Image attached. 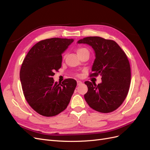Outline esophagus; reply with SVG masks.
<instances>
[{"mask_svg":"<svg viewBox=\"0 0 150 150\" xmlns=\"http://www.w3.org/2000/svg\"><path fill=\"white\" fill-rule=\"evenodd\" d=\"M76 82H77V85H80L82 83V82L81 81H79V80H78Z\"/></svg>","mask_w":150,"mask_h":150,"instance_id":"esophagus-1","label":"esophagus"}]
</instances>
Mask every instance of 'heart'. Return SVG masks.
<instances>
[{
	"instance_id": "b5f03b06",
	"label": "heart",
	"mask_w": 150,
	"mask_h": 150,
	"mask_svg": "<svg viewBox=\"0 0 150 150\" xmlns=\"http://www.w3.org/2000/svg\"><path fill=\"white\" fill-rule=\"evenodd\" d=\"M84 50H87L86 49H85V48H80V49H79L78 50H77V53H79L80 52H82V51H84Z\"/></svg>"
}]
</instances>
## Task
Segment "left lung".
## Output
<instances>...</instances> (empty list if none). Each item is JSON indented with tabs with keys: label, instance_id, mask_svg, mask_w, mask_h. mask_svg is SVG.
<instances>
[{
	"label": "left lung",
	"instance_id": "8db88e82",
	"mask_svg": "<svg viewBox=\"0 0 150 150\" xmlns=\"http://www.w3.org/2000/svg\"><path fill=\"white\" fill-rule=\"evenodd\" d=\"M92 47L95 59L90 76H101V82L86 81L88 91L84 97L93 110L110 113L117 109L126 98L131 81V69L125 53L115 41L100 37H85L77 42Z\"/></svg>",
	"mask_w": 150,
	"mask_h": 150
}]
</instances>
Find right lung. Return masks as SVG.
<instances>
[{
	"mask_svg": "<svg viewBox=\"0 0 150 150\" xmlns=\"http://www.w3.org/2000/svg\"><path fill=\"white\" fill-rule=\"evenodd\" d=\"M74 41L60 38L40 41L22 63L20 79L24 96L30 107L44 117H54L65 110L74 92L75 80L58 84L52 77L62 67V54Z\"/></svg>",
	"mask_w": 150,
	"mask_h": 150,
	"instance_id": "obj_1",
	"label": "right lung"
}]
</instances>
